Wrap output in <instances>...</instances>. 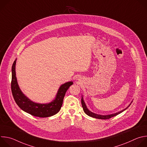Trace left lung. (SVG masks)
<instances>
[{"mask_svg": "<svg viewBox=\"0 0 147 147\" xmlns=\"http://www.w3.org/2000/svg\"><path fill=\"white\" fill-rule=\"evenodd\" d=\"M81 104H82V108H83L84 111V112H85L87 115H88L89 116L94 117V118L99 119H110V118H111V117H114V116H116V115L120 114V113L123 112L124 111H125V109H127L129 107V106L130 105V104L129 106L128 107H127L125 109H123V111H121L120 112H117V113H114V114L109 115H97V114H95V113H92V112H91V111H90L87 109V107H86V104H85V103H84V100H83L82 97V98H81Z\"/></svg>", "mask_w": 147, "mask_h": 147, "instance_id": "obj_1", "label": "left lung"}]
</instances>
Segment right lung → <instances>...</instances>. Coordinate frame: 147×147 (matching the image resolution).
<instances>
[{"instance_id":"add662e5","label":"right lung","mask_w":147,"mask_h":147,"mask_svg":"<svg viewBox=\"0 0 147 147\" xmlns=\"http://www.w3.org/2000/svg\"><path fill=\"white\" fill-rule=\"evenodd\" d=\"M16 59L13 63L11 69V89L14 99L17 105L24 112L39 117H49L58 113L62 106L65 94L73 82L70 81L61 85L58 90L55 99L51 103L46 104L34 103L23 94L18 87L16 77Z\"/></svg>"}]
</instances>
